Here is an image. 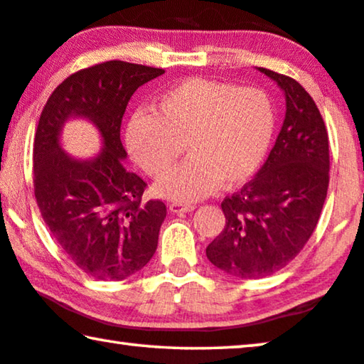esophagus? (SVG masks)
Instances as JSON below:
<instances>
[{"label": "esophagus", "instance_id": "obj_1", "mask_svg": "<svg viewBox=\"0 0 364 364\" xmlns=\"http://www.w3.org/2000/svg\"><path fill=\"white\" fill-rule=\"evenodd\" d=\"M168 208H170V212H173V213H181V212H193L194 205L184 204V202H171Z\"/></svg>", "mask_w": 364, "mask_h": 364}]
</instances>
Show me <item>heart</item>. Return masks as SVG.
Listing matches in <instances>:
<instances>
[{"label": "heart", "instance_id": "1", "mask_svg": "<svg viewBox=\"0 0 364 364\" xmlns=\"http://www.w3.org/2000/svg\"><path fill=\"white\" fill-rule=\"evenodd\" d=\"M276 125L271 97L258 88L186 78L141 109L127 125V147L141 168L162 176L181 152L188 160L156 184L164 197L196 200L247 181L267 156Z\"/></svg>", "mask_w": 364, "mask_h": 364}]
</instances>
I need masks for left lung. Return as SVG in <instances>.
I'll use <instances>...</instances> for the list:
<instances>
[{
    "label": "left lung",
    "mask_w": 364,
    "mask_h": 364,
    "mask_svg": "<svg viewBox=\"0 0 364 364\" xmlns=\"http://www.w3.org/2000/svg\"><path fill=\"white\" fill-rule=\"evenodd\" d=\"M258 70L284 91V122L257 176L221 202L225 230L205 250L215 267L244 279L273 274L300 254L329 186V138L313 97L291 77Z\"/></svg>",
    "instance_id": "8db88e82"
}]
</instances>
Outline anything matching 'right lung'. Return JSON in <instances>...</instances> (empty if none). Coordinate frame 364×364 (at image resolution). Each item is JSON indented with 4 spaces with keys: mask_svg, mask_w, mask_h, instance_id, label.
<instances>
[{
    "mask_svg": "<svg viewBox=\"0 0 364 364\" xmlns=\"http://www.w3.org/2000/svg\"><path fill=\"white\" fill-rule=\"evenodd\" d=\"M164 69L107 60L67 77L43 107L33 143L35 199L48 230L67 257L86 274L122 281L156 254L167 207L143 202L147 184L128 171L120 141L128 101ZM70 118L90 119L103 149L91 159H73L60 146Z\"/></svg>",
    "mask_w": 364,
    "mask_h": 364,
    "instance_id": "1",
    "label": "right lung"
}]
</instances>
